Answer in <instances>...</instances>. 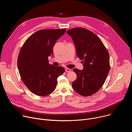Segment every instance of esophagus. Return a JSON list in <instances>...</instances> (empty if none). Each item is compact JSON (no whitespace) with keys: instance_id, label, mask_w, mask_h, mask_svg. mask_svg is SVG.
<instances>
[{"instance_id":"1","label":"esophagus","mask_w":132,"mask_h":132,"mask_svg":"<svg viewBox=\"0 0 132 132\" xmlns=\"http://www.w3.org/2000/svg\"><path fill=\"white\" fill-rule=\"evenodd\" d=\"M65 71H66V72H70V71H71V69H69V68H66L65 69Z\"/></svg>"}]
</instances>
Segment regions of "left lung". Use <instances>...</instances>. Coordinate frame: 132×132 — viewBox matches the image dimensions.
Masks as SVG:
<instances>
[{
    "label": "left lung",
    "mask_w": 132,
    "mask_h": 132,
    "mask_svg": "<svg viewBox=\"0 0 132 132\" xmlns=\"http://www.w3.org/2000/svg\"><path fill=\"white\" fill-rule=\"evenodd\" d=\"M67 33L71 36L77 57L84 63L82 70L73 69L77 79L72 88L81 96H90L101 89L106 80L110 68L109 54L101 39L89 30L73 28Z\"/></svg>",
    "instance_id": "8db88e82"
}]
</instances>
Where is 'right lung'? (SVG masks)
Wrapping results in <instances>:
<instances>
[{"instance_id": "right-lung-1", "label": "right lung", "mask_w": 132, "mask_h": 132, "mask_svg": "<svg viewBox=\"0 0 132 132\" xmlns=\"http://www.w3.org/2000/svg\"><path fill=\"white\" fill-rule=\"evenodd\" d=\"M66 29H43L36 31L26 40L18 55L17 64L22 81L35 95L46 96L55 89L57 78L65 72L61 66L48 63L56 42Z\"/></svg>"}]
</instances>
